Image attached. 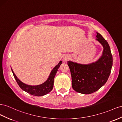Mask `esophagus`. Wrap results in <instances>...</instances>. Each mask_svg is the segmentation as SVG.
Segmentation results:
<instances>
[{"label": "esophagus", "mask_w": 122, "mask_h": 122, "mask_svg": "<svg viewBox=\"0 0 122 122\" xmlns=\"http://www.w3.org/2000/svg\"><path fill=\"white\" fill-rule=\"evenodd\" d=\"M63 58L62 60H63L64 61H68L69 60V56L68 55H65L64 56L63 58Z\"/></svg>", "instance_id": "1"}]
</instances>
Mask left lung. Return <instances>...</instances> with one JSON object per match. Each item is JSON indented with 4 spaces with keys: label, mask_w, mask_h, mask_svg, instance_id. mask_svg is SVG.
Returning a JSON list of instances; mask_svg holds the SVG:
<instances>
[{
    "label": "left lung",
    "mask_w": 122,
    "mask_h": 122,
    "mask_svg": "<svg viewBox=\"0 0 122 122\" xmlns=\"http://www.w3.org/2000/svg\"><path fill=\"white\" fill-rule=\"evenodd\" d=\"M97 40L103 45V55L96 62L89 65L78 64L68 61L72 86L73 89L84 94H89L97 91L106 83L112 66V55L106 39L97 33Z\"/></svg>",
    "instance_id": "obj_1"
}]
</instances>
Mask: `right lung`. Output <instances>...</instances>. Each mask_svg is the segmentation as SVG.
I'll list each match as a JSON object with an SVG mask.
<instances>
[{
	"label": "right lung",
	"mask_w": 122,
	"mask_h": 122,
	"mask_svg": "<svg viewBox=\"0 0 122 122\" xmlns=\"http://www.w3.org/2000/svg\"><path fill=\"white\" fill-rule=\"evenodd\" d=\"M61 64L62 61H60L58 64L51 71V73H50V76H49L47 81H45L44 83L37 86H30L23 83L16 77L12 69L11 70L16 82L22 90L27 92L29 94L34 95V96L41 97L47 94L52 90L53 88L54 77L59 67Z\"/></svg>",
	"instance_id": "obj_1"
}]
</instances>
